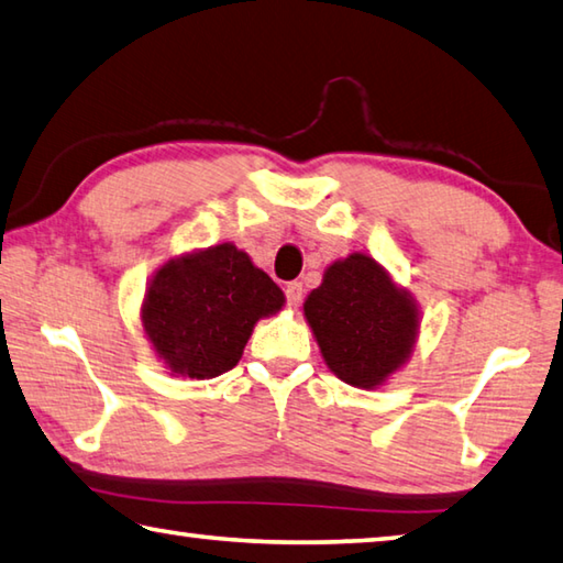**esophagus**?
I'll list each match as a JSON object with an SVG mask.
<instances>
[{"instance_id": "esophagus-1", "label": "esophagus", "mask_w": 563, "mask_h": 563, "mask_svg": "<svg viewBox=\"0 0 563 563\" xmlns=\"http://www.w3.org/2000/svg\"><path fill=\"white\" fill-rule=\"evenodd\" d=\"M302 283H298V280H292V283H288L285 285V300H288V305L290 308H298L300 305V300H302Z\"/></svg>"}]
</instances>
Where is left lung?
Instances as JSON below:
<instances>
[{
    "label": "left lung",
    "instance_id": "8db88e82",
    "mask_svg": "<svg viewBox=\"0 0 563 563\" xmlns=\"http://www.w3.org/2000/svg\"><path fill=\"white\" fill-rule=\"evenodd\" d=\"M322 356L342 382L374 388L401 366L418 332V312L379 263L364 253L336 261L305 300Z\"/></svg>",
    "mask_w": 563,
    "mask_h": 563
}]
</instances>
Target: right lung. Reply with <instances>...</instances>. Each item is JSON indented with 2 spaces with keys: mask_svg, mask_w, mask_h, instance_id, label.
Segmentation results:
<instances>
[{
  "mask_svg": "<svg viewBox=\"0 0 563 563\" xmlns=\"http://www.w3.org/2000/svg\"><path fill=\"white\" fill-rule=\"evenodd\" d=\"M283 290L231 243L162 265L142 305V324L172 374L213 379L239 364L261 317Z\"/></svg>",
  "mask_w": 563,
  "mask_h": 563,
  "instance_id": "add662e5",
  "label": "right lung"
}]
</instances>
